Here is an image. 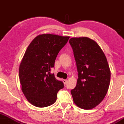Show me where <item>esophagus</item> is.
<instances>
[{"mask_svg":"<svg viewBox=\"0 0 124 124\" xmlns=\"http://www.w3.org/2000/svg\"><path fill=\"white\" fill-rule=\"evenodd\" d=\"M62 82H63L64 84H66V83H67V80L66 79H63V80H62Z\"/></svg>","mask_w":124,"mask_h":124,"instance_id":"34e87169","label":"esophagus"}]
</instances>
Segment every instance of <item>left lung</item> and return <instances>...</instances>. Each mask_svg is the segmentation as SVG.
<instances>
[{"label": "left lung", "instance_id": "left-lung-1", "mask_svg": "<svg viewBox=\"0 0 124 124\" xmlns=\"http://www.w3.org/2000/svg\"><path fill=\"white\" fill-rule=\"evenodd\" d=\"M72 47L78 71L75 88L71 90L74 103L84 109H90L103 101L108 90L110 71L101 48L87 37L71 38Z\"/></svg>", "mask_w": 124, "mask_h": 124}]
</instances>
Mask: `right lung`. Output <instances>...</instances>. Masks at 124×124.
Returning <instances> with one entry per match:
<instances>
[{"mask_svg":"<svg viewBox=\"0 0 124 124\" xmlns=\"http://www.w3.org/2000/svg\"><path fill=\"white\" fill-rule=\"evenodd\" d=\"M69 37L47 34L36 37L28 46L19 66L22 91L28 102L39 108L51 105L64 87L50 73L56 57Z\"/></svg>","mask_w":124,"mask_h":124,"instance_id":"1","label":"right lung"}]
</instances>
